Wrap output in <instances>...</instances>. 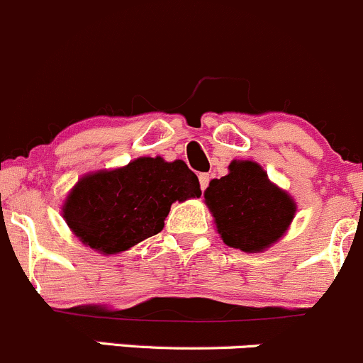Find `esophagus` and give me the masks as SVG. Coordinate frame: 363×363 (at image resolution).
Returning a JSON list of instances; mask_svg holds the SVG:
<instances>
[{
	"mask_svg": "<svg viewBox=\"0 0 363 363\" xmlns=\"http://www.w3.org/2000/svg\"><path fill=\"white\" fill-rule=\"evenodd\" d=\"M199 185H201V190H206V186L209 185V174L206 173L199 174Z\"/></svg>",
	"mask_w": 363,
	"mask_h": 363,
	"instance_id": "34e87169",
	"label": "esophagus"
}]
</instances>
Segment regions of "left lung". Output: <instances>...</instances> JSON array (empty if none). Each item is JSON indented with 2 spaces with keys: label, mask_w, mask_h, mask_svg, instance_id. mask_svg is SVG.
Masks as SVG:
<instances>
[{
  "label": "left lung",
  "mask_w": 363,
  "mask_h": 363,
  "mask_svg": "<svg viewBox=\"0 0 363 363\" xmlns=\"http://www.w3.org/2000/svg\"><path fill=\"white\" fill-rule=\"evenodd\" d=\"M204 201L223 242L246 253L279 241L297 211L292 197L253 160H233L229 174L209 182Z\"/></svg>",
  "instance_id": "8db88e82"
}]
</instances>
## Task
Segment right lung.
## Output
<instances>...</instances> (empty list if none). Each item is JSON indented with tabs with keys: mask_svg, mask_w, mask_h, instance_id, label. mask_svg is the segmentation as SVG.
<instances>
[{
	"mask_svg": "<svg viewBox=\"0 0 363 363\" xmlns=\"http://www.w3.org/2000/svg\"><path fill=\"white\" fill-rule=\"evenodd\" d=\"M190 197H201V186L183 160L140 157L82 177L62 204V216L84 245L115 255L159 234L171 204Z\"/></svg>",
	"mask_w": 363,
	"mask_h": 363,
	"instance_id": "1",
	"label": "right lung"
}]
</instances>
